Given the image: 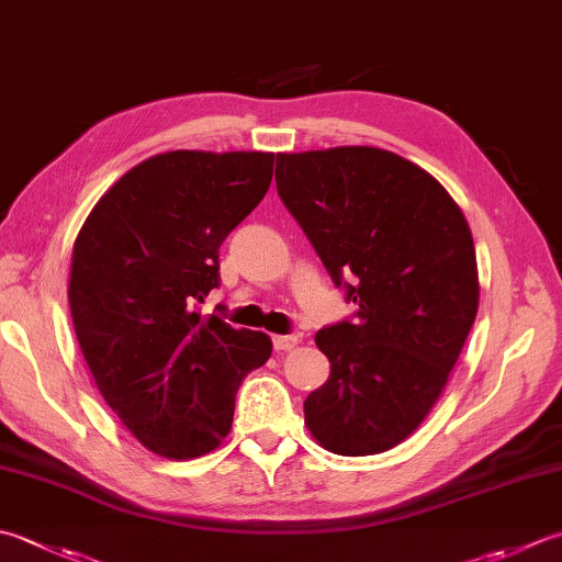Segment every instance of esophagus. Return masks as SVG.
I'll list each match as a JSON object with an SVG mask.
<instances>
[{
    "instance_id": "34e87169",
    "label": "esophagus",
    "mask_w": 562,
    "mask_h": 562,
    "mask_svg": "<svg viewBox=\"0 0 562 562\" xmlns=\"http://www.w3.org/2000/svg\"><path fill=\"white\" fill-rule=\"evenodd\" d=\"M296 340H300V336H274L272 346L274 350H292L296 346Z\"/></svg>"
}]
</instances>
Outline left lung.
Here are the masks:
<instances>
[{
  "instance_id": "8db88e82",
  "label": "left lung",
  "mask_w": 562,
  "mask_h": 562,
  "mask_svg": "<svg viewBox=\"0 0 562 562\" xmlns=\"http://www.w3.org/2000/svg\"><path fill=\"white\" fill-rule=\"evenodd\" d=\"M278 194L353 318L322 328L331 375L304 402L326 450L372 456L414 434L477 316L475 244L441 182L370 146L280 153Z\"/></svg>"
}]
</instances>
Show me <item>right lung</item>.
I'll use <instances>...</instances> for the list:
<instances>
[{"instance_id":"1","label":"right lung","mask_w":562,"mask_h":562,"mask_svg":"<svg viewBox=\"0 0 562 562\" xmlns=\"http://www.w3.org/2000/svg\"><path fill=\"white\" fill-rule=\"evenodd\" d=\"M272 165L258 150L153 156L77 234L68 290L77 344L106 404L153 453L214 450L240 382L272 353L266 334L200 312L222 282L218 248L266 196Z\"/></svg>"}]
</instances>
